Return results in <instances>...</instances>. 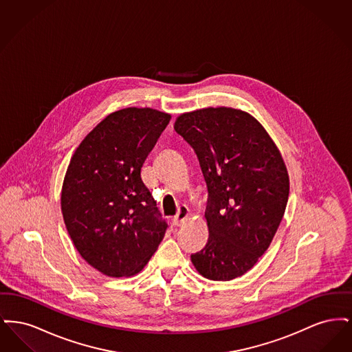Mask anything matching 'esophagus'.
Masks as SVG:
<instances>
[{
    "mask_svg": "<svg viewBox=\"0 0 352 352\" xmlns=\"http://www.w3.org/2000/svg\"><path fill=\"white\" fill-rule=\"evenodd\" d=\"M187 217H188V208H187V206H181V207L178 208V214L173 219V224H174L175 227H179V226L184 223V220L187 219Z\"/></svg>",
    "mask_w": 352,
    "mask_h": 352,
    "instance_id": "esophagus-1",
    "label": "esophagus"
}]
</instances>
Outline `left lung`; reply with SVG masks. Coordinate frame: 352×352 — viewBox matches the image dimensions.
<instances>
[{"mask_svg":"<svg viewBox=\"0 0 352 352\" xmlns=\"http://www.w3.org/2000/svg\"><path fill=\"white\" fill-rule=\"evenodd\" d=\"M174 129L195 151L208 190V241L191 261L208 280H234L265 253L283 220L289 198L284 160L263 125L240 109L184 113Z\"/></svg>","mask_w":352,"mask_h":352,"instance_id":"1","label":"left lung"}]
</instances>
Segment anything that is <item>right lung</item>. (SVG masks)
I'll return each instance as SVG.
<instances>
[{
	"label": "right lung",
	"instance_id": "obj_1",
	"mask_svg": "<svg viewBox=\"0 0 352 352\" xmlns=\"http://www.w3.org/2000/svg\"><path fill=\"white\" fill-rule=\"evenodd\" d=\"M170 118L151 108L113 112L69 161L60 198L65 224L80 256L105 276L138 273L168 230L141 168Z\"/></svg>",
	"mask_w": 352,
	"mask_h": 352
}]
</instances>
